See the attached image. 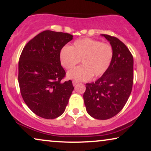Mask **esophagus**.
I'll return each instance as SVG.
<instances>
[{
	"label": "esophagus",
	"mask_w": 151,
	"mask_h": 151,
	"mask_svg": "<svg viewBox=\"0 0 151 151\" xmlns=\"http://www.w3.org/2000/svg\"><path fill=\"white\" fill-rule=\"evenodd\" d=\"M78 84V82H77V81H73V86L77 85Z\"/></svg>",
	"instance_id": "obj_1"
}]
</instances>
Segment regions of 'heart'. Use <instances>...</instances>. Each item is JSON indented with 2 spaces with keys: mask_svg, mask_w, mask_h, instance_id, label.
I'll list each match as a JSON object with an SVG mask.
<instances>
[{
  "mask_svg": "<svg viewBox=\"0 0 151 151\" xmlns=\"http://www.w3.org/2000/svg\"><path fill=\"white\" fill-rule=\"evenodd\" d=\"M113 57L110 45L88 38L76 40L71 47H64L60 53L61 65L66 69H71L81 60L82 65L67 73L68 78L76 81L102 76L110 67Z\"/></svg>",
  "mask_w": 151,
  "mask_h": 151,
  "instance_id": "1",
  "label": "heart"
}]
</instances>
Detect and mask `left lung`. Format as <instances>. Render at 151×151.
<instances>
[{"mask_svg":"<svg viewBox=\"0 0 151 151\" xmlns=\"http://www.w3.org/2000/svg\"><path fill=\"white\" fill-rule=\"evenodd\" d=\"M113 50L110 67L95 82L86 84L83 98L86 111L98 119L116 115L127 103L133 83V57L116 37L102 34Z\"/></svg>","mask_w":151,"mask_h":151,"instance_id":"8db88e82","label":"left lung"}]
</instances>
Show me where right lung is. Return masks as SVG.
I'll return each mask as SVG.
<instances>
[{"label":"right lung","instance_id":"add662e5","mask_svg":"<svg viewBox=\"0 0 151 151\" xmlns=\"http://www.w3.org/2000/svg\"><path fill=\"white\" fill-rule=\"evenodd\" d=\"M73 39L67 33L46 30L27 43L18 62V83L23 100L35 114L45 119L60 116L74 87L63 82L66 72L60 53Z\"/></svg>","mask_w":151,"mask_h":151}]
</instances>
